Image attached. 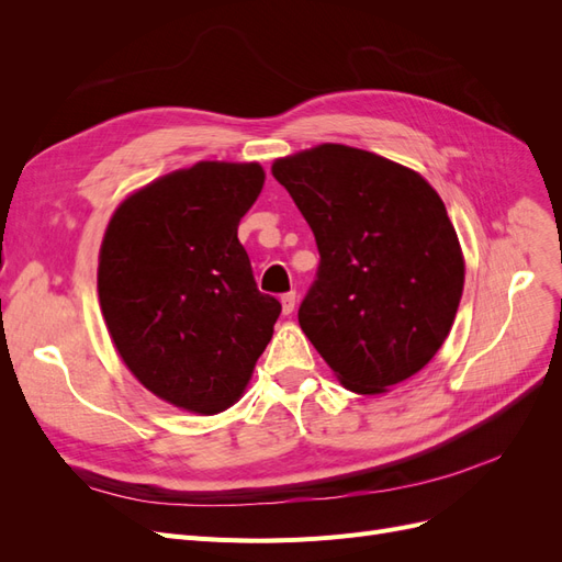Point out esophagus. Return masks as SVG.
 <instances>
[{
    "label": "esophagus",
    "instance_id": "1",
    "mask_svg": "<svg viewBox=\"0 0 562 562\" xmlns=\"http://www.w3.org/2000/svg\"><path fill=\"white\" fill-rule=\"evenodd\" d=\"M295 300H297L295 291H291V293H283V295H281V304H283V314H293V310H295Z\"/></svg>",
    "mask_w": 562,
    "mask_h": 562
}]
</instances>
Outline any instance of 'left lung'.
<instances>
[{
    "label": "left lung",
    "instance_id": "left-lung-1",
    "mask_svg": "<svg viewBox=\"0 0 562 562\" xmlns=\"http://www.w3.org/2000/svg\"><path fill=\"white\" fill-rule=\"evenodd\" d=\"M321 262L300 326L356 394H380L446 342L464 260L443 201L419 173L347 145L274 161Z\"/></svg>",
    "mask_w": 562,
    "mask_h": 562
}]
</instances>
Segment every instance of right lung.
<instances>
[{"mask_svg":"<svg viewBox=\"0 0 562 562\" xmlns=\"http://www.w3.org/2000/svg\"><path fill=\"white\" fill-rule=\"evenodd\" d=\"M262 184L258 164L201 161L143 187L108 225L98 295L114 347L184 411L215 415L239 398L281 314L236 236Z\"/></svg>","mask_w":562,"mask_h":562,"instance_id":"1","label":"right lung"}]
</instances>
